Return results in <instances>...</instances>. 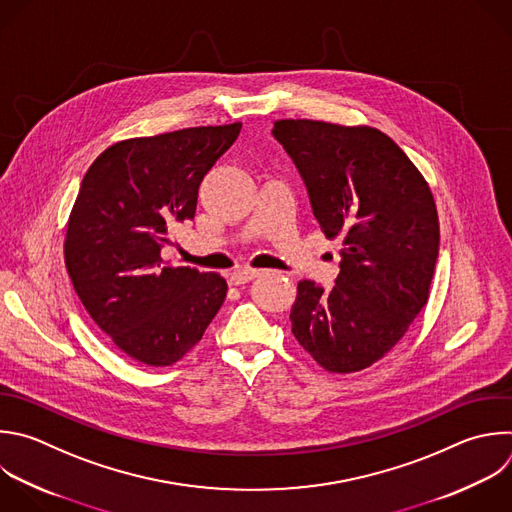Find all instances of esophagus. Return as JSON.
I'll list each match as a JSON object with an SVG mask.
<instances>
[{"label":"esophagus","instance_id":"34e87169","mask_svg":"<svg viewBox=\"0 0 512 512\" xmlns=\"http://www.w3.org/2000/svg\"><path fill=\"white\" fill-rule=\"evenodd\" d=\"M263 271L261 269H239L231 275V283L233 285H243V283H249L253 279H257Z\"/></svg>","mask_w":512,"mask_h":512}]
</instances>
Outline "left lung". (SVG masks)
I'll return each instance as SVG.
<instances>
[{
    "mask_svg": "<svg viewBox=\"0 0 512 512\" xmlns=\"http://www.w3.org/2000/svg\"><path fill=\"white\" fill-rule=\"evenodd\" d=\"M273 136L305 181L323 235L342 241L331 291L297 285L291 331L323 370H366L428 303L440 243L432 191L378 128L285 118L273 122Z\"/></svg>",
    "mask_w": 512,
    "mask_h": 512,
    "instance_id": "1",
    "label": "left lung"
}]
</instances>
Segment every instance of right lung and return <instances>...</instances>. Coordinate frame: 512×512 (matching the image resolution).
I'll list each match as a JSON object with an SVG mask.
<instances>
[{
  "mask_svg": "<svg viewBox=\"0 0 512 512\" xmlns=\"http://www.w3.org/2000/svg\"><path fill=\"white\" fill-rule=\"evenodd\" d=\"M241 122L120 140L88 168L64 259L74 289L112 344L164 368L193 350L221 309L227 281L162 259L168 231L191 221L199 187Z\"/></svg>",
  "mask_w": 512,
  "mask_h": 512,
  "instance_id": "obj_1",
  "label": "right lung"
}]
</instances>
